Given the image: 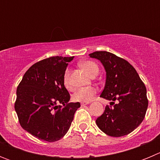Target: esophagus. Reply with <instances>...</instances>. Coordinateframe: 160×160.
Returning a JSON list of instances; mask_svg holds the SVG:
<instances>
[{
    "label": "esophagus",
    "instance_id": "34e87169",
    "mask_svg": "<svg viewBox=\"0 0 160 160\" xmlns=\"http://www.w3.org/2000/svg\"><path fill=\"white\" fill-rule=\"evenodd\" d=\"M90 102H81V106L82 107H84V106L86 105H88V104H90Z\"/></svg>",
    "mask_w": 160,
    "mask_h": 160
}]
</instances>
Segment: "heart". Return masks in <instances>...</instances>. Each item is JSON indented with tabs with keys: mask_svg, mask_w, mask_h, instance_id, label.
<instances>
[{
	"mask_svg": "<svg viewBox=\"0 0 160 160\" xmlns=\"http://www.w3.org/2000/svg\"><path fill=\"white\" fill-rule=\"evenodd\" d=\"M80 66L88 73L90 77H94L99 72V67L92 61H85L80 63ZM70 70H66L63 76V82L66 87H70ZM97 90L93 87H87L79 88L73 94V99L77 102H90L95 95Z\"/></svg>",
	"mask_w": 160,
	"mask_h": 160,
	"instance_id": "heart-1",
	"label": "heart"
}]
</instances>
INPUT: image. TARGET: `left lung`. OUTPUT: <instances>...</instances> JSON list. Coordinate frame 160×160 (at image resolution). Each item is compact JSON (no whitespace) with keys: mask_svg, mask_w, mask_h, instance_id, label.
<instances>
[{"mask_svg":"<svg viewBox=\"0 0 160 160\" xmlns=\"http://www.w3.org/2000/svg\"><path fill=\"white\" fill-rule=\"evenodd\" d=\"M89 56L99 60L105 68L106 84L100 97L111 101L96 124L110 136L128 135L140 125L146 114V87L125 59L107 51H96Z\"/></svg>","mask_w":160,"mask_h":160,"instance_id":"1","label":"left lung"}]
</instances>
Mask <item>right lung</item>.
<instances>
[{"label":"right lung","mask_w":160,"mask_h":160,"mask_svg":"<svg viewBox=\"0 0 160 160\" xmlns=\"http://www.w3.org/2000/svg\"><path fill=\"white\" fill-rule=\"evenodd\" d=\"M73 57L55 56L32 65L17 89L15 111L24 130L47 142L62 138L70 129L79 102L70 96L63 76Z\"/></svg>","instance_id":"right-lung-1"}]
</instances>
